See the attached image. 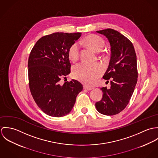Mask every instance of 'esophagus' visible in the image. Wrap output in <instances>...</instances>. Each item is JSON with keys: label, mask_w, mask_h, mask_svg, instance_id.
Wrapping results in <instances>:
<instances>
[{"label": "esophagus", "mask_w": 158, "mask_h": 158, "mask_svg": "<svg viewBox=\"0 0 158 158\" xmlns=\"http://www.w3.org/2000/svg\"><path fill=\"white\" fill-rule=\"evenodd\" d=\"M84 89H86V90H92L93 89V88L92 87H89V86H84Z\"/></svg>", "instance_id": "obj_1"}]
</instances>
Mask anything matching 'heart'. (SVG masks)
<instances>
[{
    "mask_svg": "<svg viewBox=\"0 0 158 158\" xmlns=\"http://www.w3.org/2000/svg\"><path fill=\"white\" fill-rule=\"evenodd\" d=\"M80 43L87 45L96 52L102 51L105 45L104 40L101 37L95 35H88ZM79 56L80 46L77 43H75L69 48L68 58L70 61L74 63L78 60ZM103 72V68L100 63L94 64L81 63L73 67L72 75L80 82L86 85H92L96 82Z\"/></svg>",
    "mask_w": 158,
    "mask_h": 158,
    "instance_id": "heart-1",
    "label": "heart"
}]
</instances>
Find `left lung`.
<instances>
[{"instance_id":"left-lung-1","label":"left lung","mask_w":158,"mask_h":158,"mask_svg":"<svg viewBox=\"0 0 158 158\" xmlns=\"http://www.w3.org/2000/svg\"><path fill=\"white\" fill-rule=\"evenodd\" d=\"M97 32L105 35L110 43V61L103 78L110 79L111 88L100 89L103 97L95 107L102 114L113 115L125 108L135 90L138 76L136 54L132 43L118 31L107 28Z\"/></svg>"}]
</instances>
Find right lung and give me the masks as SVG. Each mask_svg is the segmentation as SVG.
<instances>
[{
	"label": "right lung",
	"instance_id": "right-lung-1",
	"mask_svg": "<svg viewBox=\"0 0 158 158\" xmlns=\"http://www.w3.org/2000/svg\"><path fill=\"white\" fill-rule=\"evenodd\" d=\"M81 33L56 32L41 38L33 47L28 61L29 88L38 107L52 117L71 111L83 85L76 80L60 85L70 72L68 50Z\"/></svg>",
	"mask_w": 158,
	"mask_h": 158
}]
</instances>
